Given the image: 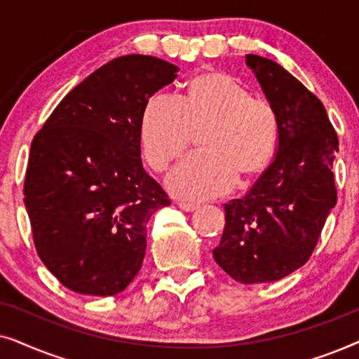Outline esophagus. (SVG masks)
<instances>
[{"instance_id":"1","label":"esophagus","mask_w":359,"mask_h":359,"mask_svg":"<svg viewBox=\"0 0 359 359\" xmlns=\"http://www.w3.org/2000/svg\"><path fill=\"white\" fill-rule=\"evenodd\" d=\"M178 208L181 210H184V212H194L196 209L199 208L198 204H193V203H178Z\"/></svg>"}]
</instances>
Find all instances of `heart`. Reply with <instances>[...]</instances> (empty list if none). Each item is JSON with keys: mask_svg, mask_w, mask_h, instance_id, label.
I'll return each mask as SVG.
<instances>
[{"mask_svg": "<svg viewBox=\"0 0 359 359\" xmlns=\"http://www.w3.org/2000/svg\"><path fill=\"white\" fill-rule=\"evenodd\" d=\"M199 132H204L203 154L188 156L166 176V188L176 198H219L237 180L257 178L271 163L278 144L271 106L224 72L191 78L180 102L150 97L140 119L142 154L151 168L163 171Z\"/></svg>", "mask_w": 359, "mask_h": 359, "instance_id": "obj_1", "label": "heart"}]
</instances>
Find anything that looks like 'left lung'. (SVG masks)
<instances>
[{"mask_svg":"<svg viewBox=\"0 0 359 359\" xmlns=\"http://www.w3.org/2000/svg\"><path fill=\"white\" fill-rule=\"evenodd\" d=\"M278 124L273 163L243 199L224 205L225 229L214 259L242 284L274 283L306 264L337 204L338 151L327 111L276 62L247 55Z\"/></svg>","mask_w":359,"mask_h":359,"instance_id":"obj_1","label":"left lung"}]
</instances>
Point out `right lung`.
Masks as SVG:
<instances>
[{
    "label": "right lung",
    "mask_w": 359,
    "mask_h": 359,
    "mask_svg": "<svg viewBox=\"0 0 359 359\" xmlns=\"http://www.w3.org/2000/svg\"><path fill=\"white\" fill-rule=\"evenodd\" d=\"M180 68L150 55L107 62L34 137L24 204L42 263L85 296H116L140 271L145 225L170 205L140 160V119Z\"/></svg>",
    "instance_id": "right-lung-1"
}]
</instances>
